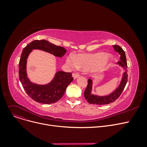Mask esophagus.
Here are the masks:
<instances>
[{
  "label": "esophagus",
  "instance_id": "obj_1",
  "mask_svg": "<svg viewBox=\"0 0 147 147\" xmlns=\"http://www.w3.org/2000/svg\"><path fill=\"white\" fill-rule=\"evenodd\" d=\"M72 75H73V77L74 79H77V78H78L80 76L79 74H78V73H73Z\"/></svg>",
  "mask_w": 147,
  "mask_h": 147
}]
</instances>
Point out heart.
Listing matches in <instances>:
<instances>
[{
    "label": "heart",
    "instance_id": "b5f03b06",
    "mask_svg": "<svg viewBox=\"0 0 147 147\" xmlns=\"http://www.w3.org/2000/svg\"><path fill=\"white\" fill-rule=\"evenodd\" d=\"M112 57L109 54L98 52L93 54L78 55L74 58L69 56L67 58V64L71 68L84 69H91L94 72L103 71L111 61Z\"/></svg>",
    "mask_w": 147,
    "mask_h": 147
}]
</instances>
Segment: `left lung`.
<instances>
[{
	"label": "left lung",
	"instance_id": "obj_1",
	"mask_svg": "<svg viewBox=\"0 0 147 147\" xmlns=\"http://www.w3.org/2000/svg\"><path fill=\"white\" fill-rule=\"evenodd\" d=\"M113 48L115 52L119 53L120 55V61H118L117 64L120 66L122 67L125 69V71L123 74V78L120 82L119 86L115 89V90L113 92L110 94L106 96H98L91 94L92 89V84L93 81L92 79H88L87 87L84 90V98L87 100V101L91 104H96V105H105L109 104L114 102L115 100L118 99L120 96L122 92L124 89L126 84L127 82V61L126 58V54L125 51L119 45H113Z\"/></svg>",
	"mask_w": 147,
	"mask_h": 147
}]
</instances>
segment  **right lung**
I'll return each mask as SVG.
<instances>
[{
  "instance_id": "right-lung-1",
  "label": "right lung",
  "mask_w": 147,
  "mask_h": 147,
  "mask_svg": "<svg viewBox=\"0 0 147 147\" xmlns=\"http://www.w3.org/2000/svg\"><path fill=\"white\" fill-rule=\"evenodd\" d=\"M33 49L42 50L60 58L65 55L67 50L47 40H35L23 49L19 63L20 80L27 95L37 102L45 104L55 103L63 97L68 85L73 80L72 74L59 71L48 84H37L30 82L27 78L26 65L27 58Z\"/></svg>"
}]
</instances>
